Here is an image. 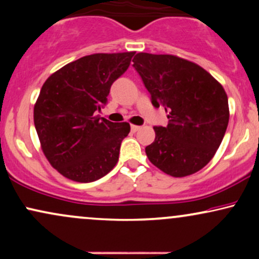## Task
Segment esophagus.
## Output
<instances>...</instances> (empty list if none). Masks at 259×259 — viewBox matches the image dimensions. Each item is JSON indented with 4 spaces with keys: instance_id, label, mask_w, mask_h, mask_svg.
<instances>
[{
    "instance_id": "1",
    "label": "esophagus",
    "mask_w": 259,
    "mask_h": 259,
    "mask_svg": "<svg viewBox=\"0 0 259 259\" xmlns=\"http://www.w3.org/2000/svg\"><path fill=\"white\" fill-rule=\"evenodd\" d=\"M130 127H132V132H133V133H136V132H138V130L141 129V126L134 125V124H132V126H130Z\"/></svg>"
}]
</instances>
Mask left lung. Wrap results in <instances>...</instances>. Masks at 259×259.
<instances>
[{
	"label": "left lung",
	"instance_id": "1",
	"mask_svg": "<svg viewBox=\"0 0 259 259\" xmlns=\"http://www.w3.org/2000/svg\"><path fill=\"white\" fill-rule=\"evenodd\" d=\"M133 62L152 105L168 113V125L154 127V141L145 148L148 159L174 178L197 173L214 157L227 132L224 88L198 64L174 55L140 52Z\"/></svg>",
	"mask_w": 259,
	"mask_h": 259
}]
</instances>
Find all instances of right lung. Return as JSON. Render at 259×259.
<instances>
[{"label": "right lung", "instance_id": "1", "mask_svg": "<svg viewBox=\"0 0 259 259\" xmlns=\"http://www.w3.org/2000/svg\"><path fill=\"white\" fill-rule=\"evenodd\" d=\"M135 52L95 53L65 64L47 78L34 106L41 150L59 174L91 183L108 174L119 158L130 124L95 115Z\"/></svg>", "mask_w": 259, "mask_h": 259}]
</instances>
